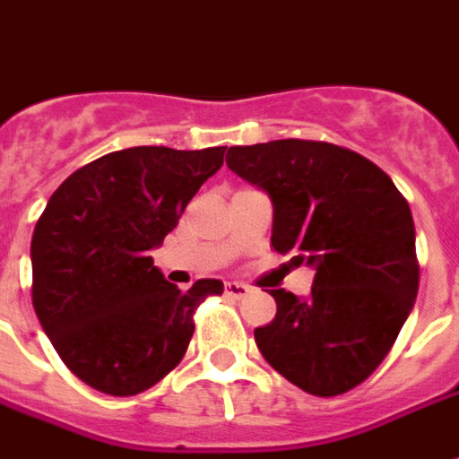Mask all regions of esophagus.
Here are the masks:
<instances>
[{"label": "esophagus", "mask_w": 459, "mask_h": 459, "mask_svg": "<svg viewBox=\"0 0 459 459\" xmlns=\"http://www.w3.org/2000/svg\"><path fill=\"white\" fill-rule=\"evenodd\" d=\"M226 295L233 299H243L246 295H250V288L243 282H226Z\"/></svg>", "instance_id": "obj_1"}]
</instances>
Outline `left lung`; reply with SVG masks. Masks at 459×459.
Wrapping results in <instances>:
<instances>
[{
    "mask_svg": "<svg viewBox=\"0 0 459 459\" xmlns=\"http://www.w3.org/2000/svg\"><path fill=\"white\" fill-rule=\"evenodd\" d=\"M226 164L273 201V248L315 270L307 298L273 290L278 315L255 344L312 395L364 384L391 351L418 295L411 206L384 169L315 140L230 147Z\"/></svg>",
    "mask_w": 459,
    "mask_h": 459,
    "instance_id": "obj_1",
    "label": "left lung"
}]
</instances>
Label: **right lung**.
I'll use <instances>...</instances> for the list:
<instances>
[{
  "instance_id": "1",
  "label": "right lung",
  "mask_w": 459,
  "mask_h": 459,
  "mask_svg": "<svg viewBox=\"0 0 459 459\" xmlns=\"http://www.w3.org/2000/svg\"><path fill=\"white\" fill-rule=\"evenodd\" d=\"M226 147H130L74 171L31 238V299L46 337L83 384L134 395L186 354L194 309L221 280L186 292L164 280L152 248L177 229Z\"/></svg>"
}]
</instances>
